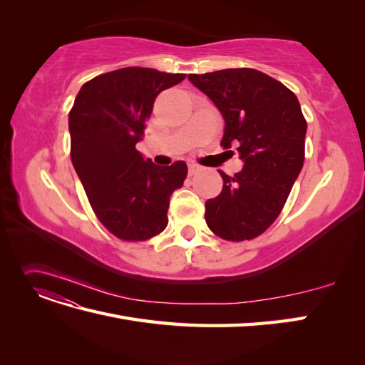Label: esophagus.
<instances>
[{"instance_id":"obj_1","label":"esophagus","mask_w":365,"mask_h":365,"mask_svg":"<svg viewBox=\"0 0 365 365\" xmlns=\"http://www.w3.org/2000/svg\"><path fill=\"white\" fill-rule=\"evenodd\" d=\"M200 165H197V164H189V175H195L196 172H200Z\"/></svg>"}]
</instances>
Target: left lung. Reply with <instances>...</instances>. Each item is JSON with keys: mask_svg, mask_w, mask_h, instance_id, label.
Masks as SVG:
<instances>
[{"mask_svg": "<svg viewBox=\"0 0 365 365\" xmlns=\"http://www.w3.org/2000/svg\"><path fill=\"white\" fill-rule=\"evenodd\" d=\"M225 120L220 146L236 145L242 172L224 180L205 202V222L220 239L251 240L279 217L304 163L307 123L297 96L274 77L252 68L189 74Z\"/></svg>", "mask_w": 365, "mask_h": 365, "instance_id": "obj_1", "label": "left lung"}]
</instances>
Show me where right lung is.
I'll return each mask as SVG.
<instances>
[{
    "label": "right lung",
    "mask_w": 365,
    "mask_h": 365,
    "mask_svg": "<svg viewBox=\"0 0 365 365\" xmlns=\"http://www.w3.org/2000/svg\"><path fill=\"white\" fill-rule=\"evenodd\" d=\"M184 79L128 67L96 76L76 96L68 117L71 161L97 219L121 240L164 231L170 196L187 178L184 161L160 168L135 149L155 97Z\"/></svg>",
    "instance_id": "right-lung-1"
}]
</instances>
